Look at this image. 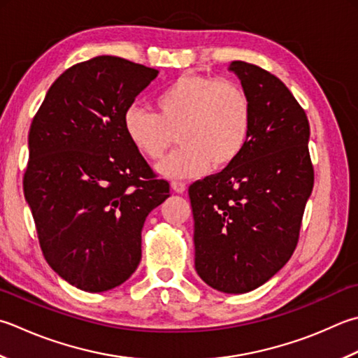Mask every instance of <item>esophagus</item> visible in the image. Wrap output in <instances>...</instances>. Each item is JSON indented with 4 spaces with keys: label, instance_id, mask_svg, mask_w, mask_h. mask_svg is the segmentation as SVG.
Wrapping results in <instances>:
<instances>
[{
    "label": "esophagus",
    "instance_id": "34e87169",
    "mask_svg": "<svg viewBox=\"0 0 358 358\" xmlns=\"http://www.w3.org/2000/svg\"><path fill=\"white\" fill-rule=\"evenodd\" d=\"M171 187L173 189V192H177V194H183L186 191V185L183 183V181L173 180L171 183Z\"/></svg>",
    "mask_w": 358,
    "mask_h": 358
}]
</instances>
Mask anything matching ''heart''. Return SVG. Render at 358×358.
I'll return each instance as SVG.
<instances>
[{
    "label": "heart",
    "instance_id": "heart-1",
    "mask_svg": "<svg viewBox=\"0 0 358 358\" xmlns=\"http://www.w3.org/2000/svg\"><path fill=\"white\" fill-rule=\"evenodd\" d=\"M158 113L130 105L124 113V130L145 158L159 159L180 131L181 147L158 166L169 178H192L225 169L247 145L253 108L239 83L219 77L185 74L155 97Z\"/></svg>",
    "mask_w": 358,
    "mask_h": 358
}]
</instances>
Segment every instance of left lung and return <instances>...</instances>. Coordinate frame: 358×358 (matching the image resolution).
<instances>
[{"label":"left lung","instance_id":"obj_1","mask_svg":"<svg viewBox=\"0 0 358 358\" xmlns=\"http://www.w3.org/2000/svg\"><path fill=\"white\" fill-rule=\"evenodd\" d=\"M253 108L241 157L189 186L195 270L213 289L247 293L289 262L313 189L306 111L276 76L231 62Z\"/></svg>","mask_w":358,"mask_h":358}]
</instances>
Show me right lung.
I'll use <instances>...</instances> for the list:
<instances>
[{"instance_id":"add662e5","label":"right lung","mask_w":358,"mask_h":358,"mask_svg":"<svg viewBox=\"0 0 358 358\" xmlns=\"http://www.w3.org/2000/svg\"><path fill=\"white\" fill-rule=\"evenodd\" d=\"M157 76L113 55L80 62L32 119L24 197L46 262L80 290L127 281L141 261L145 217L169 197L124 130L125 110Z\"/></svg>"}]
</instances>
